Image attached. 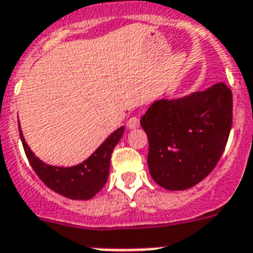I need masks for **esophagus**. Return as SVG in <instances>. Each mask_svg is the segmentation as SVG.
<instances>
[{
    "label": "esophagus",
    "instance_id": "1",
    "mask_svg": "<svg viewBox=\"0 0 253 253\" xmlns=\"http://www.w3.org/2000/svg\"><path fill=\"white\" fill-rule=\"evenodd\" d=\"M126 125H128L129 129H137L139 128V119L136 116L130 117L128 120V123H126Z\"/></svg>",
    "mask_w": 253,
    "mask_h": 253
}]
</instances>
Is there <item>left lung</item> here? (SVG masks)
<instances>
[{"mask_svg":"<svg viewBox=\"0 0 253 253\" xmlns=\"http://www.w3.org/2000/svg\"><path fill=\"white\" fill-rule=\"evenodd\" d=\"M232 125V92L225 84L153 103L141 119L149 139L151 177L169 191H184L217 166Z\"/></svg>","mask_w":253,"mask_h":253,"instance_id":"obj_1","label":"left lung"}]
</instances>
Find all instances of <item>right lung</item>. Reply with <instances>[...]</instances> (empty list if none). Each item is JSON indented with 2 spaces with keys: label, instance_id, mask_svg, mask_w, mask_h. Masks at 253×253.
I'll return each mask as SVG.
<instances>
[{
  "label": "right lung",
  "instance_id": "right-lung-1",
  "mask_svg": "<svg viewBox=\"0 0 253 253\" xmlns=\"http://www.w3.org/2000/svg\"><path fill=\"white\" fill-rule=\"evenodd\" d=\"M123 133L124 126H120L96 149L87 161L74 167L64 169L46 165L36 158L24 141L19 126V136L23 143L24 153L36 175L52 191L70 200H88L94 197L99 191H102L108 179L111 155Z\"/></svg>",
  "mask_w": 253,
  "mask_h": 253
}]
</instances>
